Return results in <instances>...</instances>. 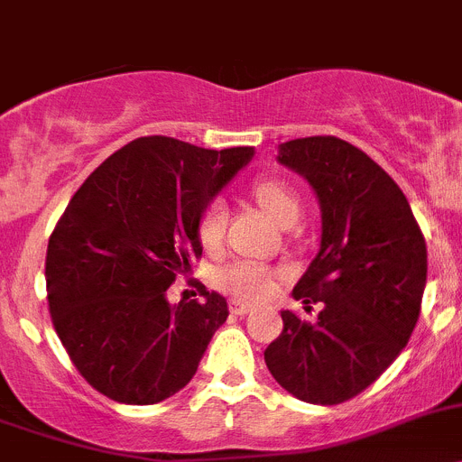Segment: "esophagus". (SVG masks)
Listing matches in <instances>:
<instances>
[{
	"mask_svg": "<svg viewBox=\"0 0 462 462\" xmlns=\"http://www.w3.org/2000/svg\"><path fill=\"white\" fill-rule=\"evenodd\" d=\"M228 310H231L234 315H247L249 310H252V306L245 304V301L231 300V301H228Z\"/></svg>",
	"mask_w": 462,
	"mask_h": 462,
	"instance_id": "1",
	"label": "esophagus"
}]
</instances>
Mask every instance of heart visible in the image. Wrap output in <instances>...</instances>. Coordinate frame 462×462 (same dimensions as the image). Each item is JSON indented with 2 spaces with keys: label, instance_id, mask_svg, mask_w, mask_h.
<instances>
[{
  "label": "heart",
  "instance_id": "obj_1",
  "mask_svg": "<svg viewBox=\"0 0 462 462\" xmlns=\"http://www.w3.org/2000/svg\"><path fill=\"white\" fill-rule=\"evenodd\" d=\"M252 195L283 226L292 224L301 210L300 195L281 179H261L252 186ZM226 217V206L222 199H213L204 208L197 234L206 249H215L222 243ZM217 283L224 292L234 294L238 300L256 301L274 290V270L256 261H234L219 270Z\"/></svg>",
  "mask_w": 462,
  "mask_h": 462
}]
</instances>
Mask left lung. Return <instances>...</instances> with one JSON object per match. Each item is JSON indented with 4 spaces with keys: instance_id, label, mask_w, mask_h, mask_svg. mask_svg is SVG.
I'll use <instances>...</instances> for the list:
<instances>
[{
    "instance_id": "obj_1",
    "label": "left lung",
    "mask_w": 462,
    "mask_h": 462,
    "mask_svg": "<svg viewBox=\"0 0 462 462\" xmlns=\"http://www.w3.org/2000/svg\"><path fill=\"white\" fill-rule=\"evenodd\" d=\"M279 149L322 206V247L292 290L322 310L315 324L283 310L265 363L297 399L336 406L374 383L406 346L426 285L424 234L402 188L346 140L310 135Z\"/></svg>"
}]
</instances>
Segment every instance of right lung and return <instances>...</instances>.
<instances>
[{
    "mask_svg": "<svg viewBox=\"0 0 462 462\" xmlns=\"http://www.w3.org/2000/svg\"><path fill=\"white\" fill-rule=\"evenodd\" d=\"M252 156V147L144 135L74 192L47 245V301L72 365L97 393L149 406L190 383L226 322V300L197 283L195 300L170 304L168 288L201 258L197 224L210 197Z\"/></svg>",
    "mask_w": 462,
    "mask_h": 462,
    "instance_id": "obj_1",
    "label": "right lung"
}]
</instances>
